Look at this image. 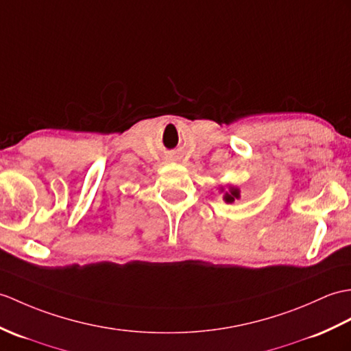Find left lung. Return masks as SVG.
<instances>
[{
  "instance_id": "8db88e82",
  "label": "left lung",
  "mask_w": 351,
  "mask_h": 351,
  "mask_svg": "<svg viewBox=\"0 0 351 351\" xmlns=\"http://www.w3.org/2000/svg\"><path fill=\"white\" fill-rule=\"evenodd\" d=\"M219 190H221V193L224 191L223 186H221V189H219ZM234 199H241V190L238 189V186L230 185V186H229V191L224 193L223 200H224L226 203H233Z\"/></svg>"
}]
</instances>
